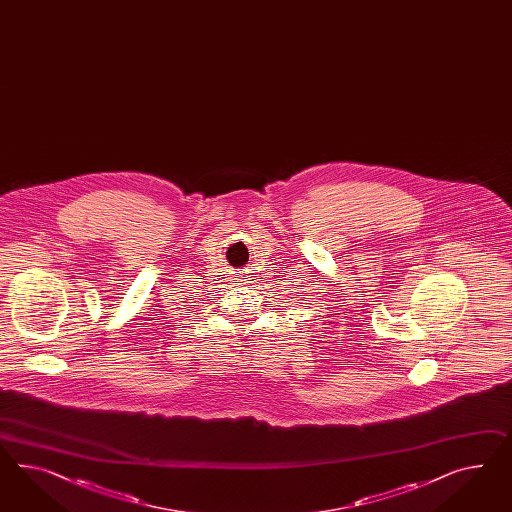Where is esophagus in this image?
I'll return each mask as SVG.
<instances>
[{
    "instance_id": "obj_1",
    "label": "esophagus",
    "mask_w": 512,
    "mask_h": 512,
    "mask_svg": "<svg viewBox=\"0 0 512 512\" xmlns=\"http://www.w3.org/2000/svg\"><path fill=\"white\" fill-rule=\"evenodd\" d=\"M242 274H244V276H240V277H242V279H240V281H244V283H249L248 279H246V277H249V276H246V274H248V272H242Z\"/></svg>"
}]
</instances>
